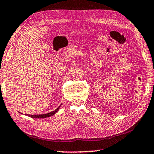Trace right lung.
<instances>
[{
	"mask_svg": "<svg viewBox=\"0 0 154 154\" xmlns=\"http://www.w3.org/2000/svg\"><path fill=\"white\" fill-rule=\"evenodd\" d=\"M60 108V106L58 107L57 109H55L54 111L53 112H51L49 113H47V114H39V115H37V114H33V115H30V114H26L28 116H30L31 118H34V119H45V118H47V117H49L53 116V114H55L56 112H57L58 110H59V109Z\"/></svg>",
	"mask_w": 154,
	"mask_h": 154,
	"instance_id": "add662e5",
	"label": "right lung"
}]
</instances>
